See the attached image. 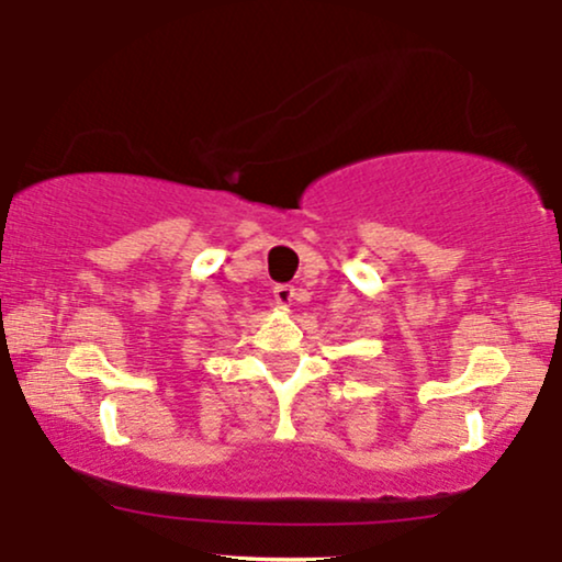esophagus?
<instances>
[{
  "mask_svg": "<svg viewBox=\"0 0 562 562\" xmlns=\"http://www.w3.org/2000/svg\"><path fill=\"white\" fill-rule=\"evenodd\" d=\"M273 296H276V305L286 310L289 305H292V300H294V289L289 286V283H279V286L273 289Z\"/></svg>",
  "mask_w": 562,
  "mask_h": 562,
  "instance_id": "1",
  "label": "esophagus"
}]
</instances>
